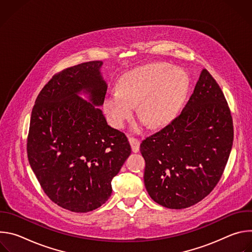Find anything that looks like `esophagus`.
<instances>
[{
  "instance_id": "obj_1",
  "label": "esophagus",
  "mask_w": 252,
  "mask_h": 252,
  "mask_svg": "<svg viewBox=\"0 0 252 252\" xmlns=\"http://www.w3.org/2000/svg\"><path fill=\"white\" fill-rule=\"evenodd\" d=\"M128 140H129V143H130L131 151L133 153H137L139 151V145H140L139 140L137 138H134V137H129Z\"/></svg>"
}]
</instances>
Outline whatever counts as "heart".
Instances as JSON below:
<instances>
[{
  "label": "heart",
  "instance_id": "1",
  "mask_svg": "<svg viewBox=\"0 0 252 252\" xmlns=\"http://www.w3.org/2000/svg\"><path fill=\"white\" fill-rule=\"evenodd\" d=\"M188 88L186 75L166 64H149L124 77L118 90L110 91L103 100L104 113L113 126L123 128L130 120L134 105L145 120L134 126L140 129L149 122L158 126L177 113Z\"/></svg>",
  "mask_w": 252,
  "mask_h": 252
}]
</instances>
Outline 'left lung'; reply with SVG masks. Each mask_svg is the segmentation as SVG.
Listing matches in <instances>:
<instances>
[{"label": "left lung", "instance_id": "obj_1", "mask_svg": "<svg viewBox=\"0 0 252 252\" xmlns=\"http://www.w3.org/2000/svg\"><path fill=\"white\" fill-rule=\"evenodd\" d=\"M232 142L229 106L217 81L203 68L182 113L140 143L150 196L171 209L197 203L219 184Z\"/></svg>", "mask_w": 252, "mask_h": 252}]
</instances>
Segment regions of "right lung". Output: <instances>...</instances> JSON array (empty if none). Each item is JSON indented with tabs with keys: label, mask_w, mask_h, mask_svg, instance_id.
Masks as SVG:
<instances>
[{
	"label": "right lung",
	"mask_w": 252,
	"mask_h": 252,
	"mask_svg": "<svg viewBox=\"0 0 252 252\" xmlns=\"http://www.w3.org/2000/svg\"><path fill=\"white\" fill-rule=\"evenodd\" d=\"M92 61L63 69L42 89L32 111L27 140L30 165L49 198L88 212L112 194V181L131 149L126 135L107 125L95 105L107 86ZM83 90L91 103L77 94Z\"/></svg>",
	"instance_id": "1"
}]
</instances>
